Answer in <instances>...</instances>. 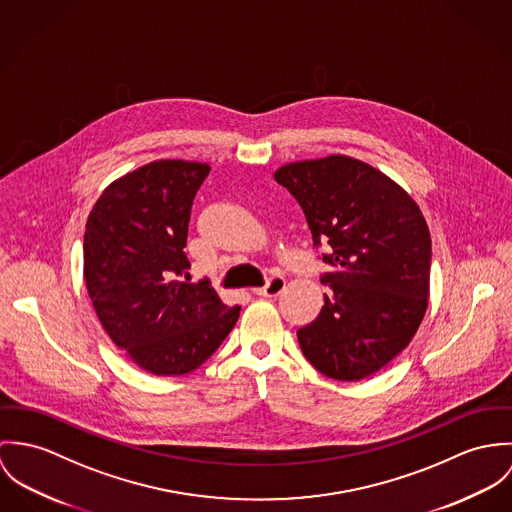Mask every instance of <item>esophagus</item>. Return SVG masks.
<instances>
[{"mask_svg": "<svg viewBox=\"0 0 512 512\" xmlns=\"http://www.w3.org/2000/svg\"><path fill=\"white\" fill-rule=\"evenodd\" d=\"M284 284H286V281H284L283 277H271L269 283L265 284V286H261V288H255L253 292L259 294V296H269V298H273V296H279V294L283 292Z\"/></svg>", "mask_w": 512, "mask_h": 512, "instance_id": "obj_1", "label": "esophagus"}]
</instances>
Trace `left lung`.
Here are the masks:
<instances>
[{"label":"left lung","instance_id":"obj_1","mask_svg":"<svg viewBox=\"0 0 512 512\" xmlns=\"http://www.w3.org/2000/svg\"><path fill=\"white\" fill-rule=\"evenodd\" d=\"M275 180L300 204L330 286L298 330L304 357L326 377L361 381L414 338L428 306L432 241L416 202L363 161L330 155L284 165Z\"/></svg>","mask_w":512,"mask_h":512}]
</instances>
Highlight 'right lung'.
I'll return each instance as SVG.
<instances>
[{
	"mask_svg": "<svg viewBox=\"0 0 512 512\" xmlns=\"http://www.w3.org/2000/svg\"><path fill=\"white\" fill-rule=\"evenodd\" d=\"M210 167L155 161L112 182L84 231V279L94 310L119 349L153 375L200 367L233 330L241 306L210 281H178L194 196Z\"/></svg>",
	"mask_w": 512,
	"mask_h": 512,
	"instance_id": "obj_1",
	"label": "right lung"
}]
</instances>
